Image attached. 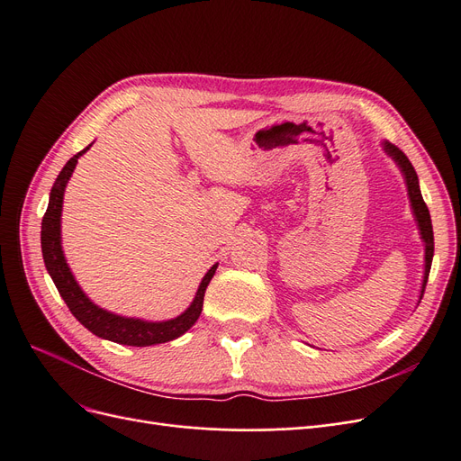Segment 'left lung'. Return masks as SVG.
<instances>
[{"mask_svg":"<svg viewBox=\"0 0 461 461\" xmlns=\"http://www.w3.org/2000/svg\"><path fill=\"white\" fill-rule=\"evenodd\" d=\"M381 146H383L386 156L398 165V169H400L403 180H406V188H408V196H410V205H411V212H413V219L417 222V229H420L421 240H423V246H425V271H423V283H421V294H420V302H421L425 286H427V278H429V271H430L432 256H435V236H432L430 215H429V209H427V205L423 202V196H421L420 178H417V173L413 169V165L410 163V159L406 158V153H403L400 148H396L394 144L386 142V140Z\"/></svg>","mask_w":461,"mask_h":461,"instance_id":"1","label":"left lung"}]
</instances>
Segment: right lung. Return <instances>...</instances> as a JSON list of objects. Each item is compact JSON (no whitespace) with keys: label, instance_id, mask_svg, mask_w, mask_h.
Instances as JSON below:
<instances>
[{"label":"right lung","instance_id":"right-lung-1","mask_svg":"<svg viewBox=\"0 0 461 461\" xmlns=\"http://www.w3.org/2000/svg\"><path fill=\"white\" fill-rule=\"evenodd\" d=\"M90 148L92 144L82 151H78L77 156H73L65 163L61 173L58 175V178H55V183L51 186L50 203H48L44 219H41V236H40L41 256H44V263L51 281L55 286H58L61 298L67 303V308L71 310V313L77 317L78 323L85 325L92 334H95V337H100L104 340L144 348V346H156V344H163V342L183 337V334L196 323L202 313L205 288L209 281L213 278L219 263H215L213 267L203 275L196 296H194L188 308L180 315L167 321H146L138 317H124V315L100 308V305L94 303L85 294V290L80 288L71 267H68L63 254V246H61L63 196H65L68 178H71L75 167L78 163V158L82 153H86Z\"/></svg>","mask_w":461,"mask_h":461}]
</instances>
